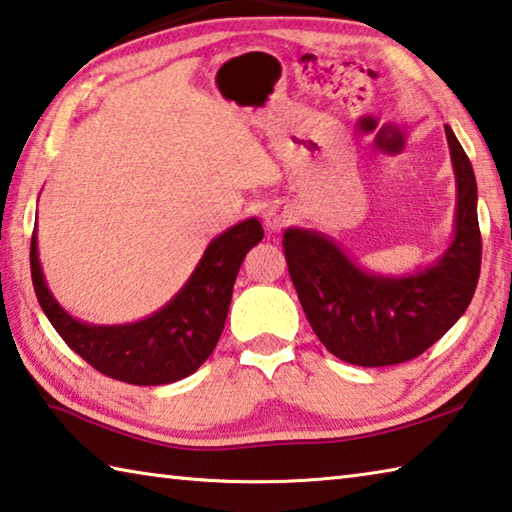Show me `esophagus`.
I'll list each match as a JSON object with an SVG mask.
<instances>
[{
  "instance_id": "1",
  "label": "esophagus",
  "mask_w": 512,
  "mask_h": 512,
  "mask_svg": "<svg viewBox=\"0 0 512 512\" xmlns=\"http://www.w3.org/2000/svg\"><path fill=\"white\" fill-rule=\"evenodd\" d=\"M263 220H265V224L270 229H281L285 222L290 220V211L285 209V206H270V209H265V213H263Z\"/></svg>"
}]
</instances>
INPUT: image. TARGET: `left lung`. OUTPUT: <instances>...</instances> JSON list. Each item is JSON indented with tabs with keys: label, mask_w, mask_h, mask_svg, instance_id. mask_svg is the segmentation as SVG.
<instances>
[{
	"label": "left lung",
	"mask_w": 512,
	"mask_h": 512,
	"mask_svg": "<svg viewBox=\"0 0 512 512\" xmlns=\"http://www.w3.org/2000/svg\"><path fill=\"white\" fill-rule=\"evenodd\" d=\"M456 177L454 240L425 270L380 276L362 270L333 238L290 227L283 251L312 330L330 353L355 366H391L425 353L468 310L479 283L477 179L445 125Z\"/></svg>",
	"instance_id": "8db88e82"
}]
</instances>
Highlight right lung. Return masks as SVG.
Returning a JSON list of instances; mask_svg holds the SVG:
<instances>
[{
  "instance_id": "obj_1",
  "label": "right lung",
  "mask_w": 512,
  "mask_h": 512,
  "mask_svg": "<svg viewBox=\"0 0 512 512\" xmlns=\"http://www.w3.org/2000/svg\"><path fill=\"white\" fill-rule=\"evenodd\" d=\"M261 240L263 227L256 218L233 224L209 242L191 279L164 308L123 326L83 324L60 308L44 281L35 231L31 279L40 308L71 351L107 378L157 387L195 373L213 353L227 321L240 265Z\"/></svg>"
}]
</instances>
